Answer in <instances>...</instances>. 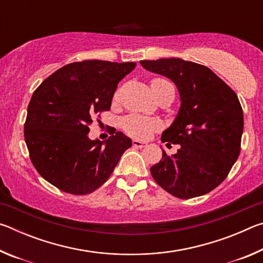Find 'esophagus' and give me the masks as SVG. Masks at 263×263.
I'll return each mask as SVG.
<instances>
[{
	"mask_svg": "<svg viewBox=\"0 0 263 263\" xmlns=\"http://www.w3.org/2000/svg\"><path fill=\"white\" fill-rule=\"evenodd\" d=\"M132 145L135 146V147H137V148H142V147H145L146 145H147V142L140 141V140H138V139H133Z\"/></svg>",
	"mask_w": 263,
	"mask_h": 263,
	"instance_id": "esophagus-1",
	"label": "esophagus"
}]
</instances>
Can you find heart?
Here are the masks:
<instances>
[{
	"instance_id": "heart-1",
	"label": "heart",
	"mask_w": 263,
	"mask_h": 263,
	"mask_svg": "<svg viewBox=\"0 0 263 263\" xmlns=\"http://www.w3.org/2000/svg\"><path fill=\"white\" fill-rule=\"evenodd\" d=\"M152 84H155V86H172L168 81L162 79H154ZM122 126L130 136L144 139V138L149 137L154 131L159 130L160 123L157 119L153 118L142 117V116L138 115H130L123 119Z\"/></svg>"
}]
</instances>
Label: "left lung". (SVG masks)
I'll return each instance as SVG.
<instances>
[{"mask_svg": "<svg viewBox=\"0 0 263 263\" xmlns=\"http://www.w3.org/2000/svg\"><path fill=\"white\" fill-rule=\"evenodd\" d=\"M140 65L172 80L181 102L161 137L162 142L179 144L180 148L171 157L162 149V159L151 167V174L177 198L210 193L239 157L243 114L238 96L210 68L193 61L164 58L141 60Z\"/></svg>", "mask_w": 263, "mask_h": 263, "instance_id": "left-lung-1", "label": "left lung"}]
</instances>
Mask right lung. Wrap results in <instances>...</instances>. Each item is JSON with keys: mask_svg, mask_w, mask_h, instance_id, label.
I'll return each instance as SVG.
<instances>
[{"mask_svg": "<svg viewBox=\"0 0 263 263\" xmlns=\"http://www.w3.org/2000/svg\"><path fill=\"white\" fill-rule=\"evenodd\" d=\"M136 62L84 60L48 77L28 106L24 138L31 161L65 193L90 194L109 179L132 140L122 132L101 141L88 137L95 114L110 109L122 79Z\"/></svg>", "mask_w": 263, "mask_h": 263, "instance_id": "right-lung-1", "label": "right lung"}]
</instances>
